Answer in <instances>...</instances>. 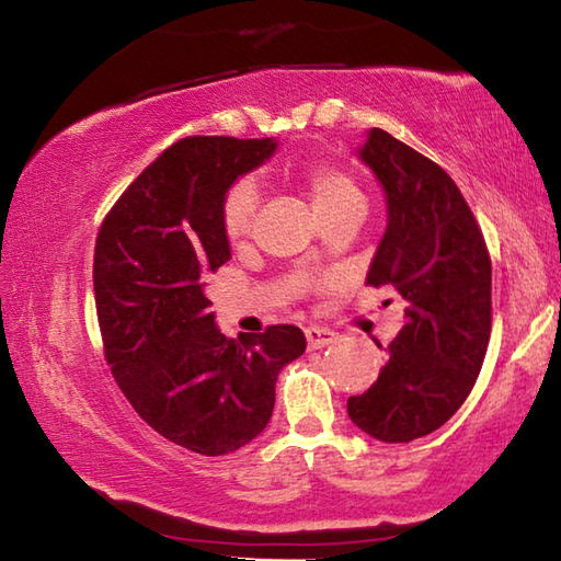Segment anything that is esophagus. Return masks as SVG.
Returning <instances> with one entry per match:
<instances>
[{"label": "esophagus", "mask_w": 561, "mask_h": 561, "mask_svg": "<svg viewBox=\"0 0 561 561\" xmlns=\"http://www.w3.org/2000/svg\"><path fill=\"white\" fill-rule=\"evenodd\" d=\"M335 341V333L329 329H319V325H309L307 329V343L309 348H325V345H331Z\"/></svg>", "instance_id": "obj_1"}]
</instances>
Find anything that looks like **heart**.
<instances>
[{
    "label": "heart",
    "instance_id": "obj_1",
    "mask_svg": "<svg viewBox=\"0 0 561 561\" xmlns=\"http://www.w3.org/2000/svg\"><path fill=\"white\" fill-rule=\"evenodd\" d=\"M307 191L319 218L353 206H365L358 183L345 174L343 169L335 167L311 169L307 174ZM254 213H257V188H254L252 181H238L226 193V198H222V228H226V236L230 240L245 238L252 228Z\"/></svg>",
    "mask_w": 561,
    "mask_h": 561
}]
</instances>
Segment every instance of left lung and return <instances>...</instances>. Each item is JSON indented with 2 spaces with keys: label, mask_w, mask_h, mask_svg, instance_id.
Segmentation results:
<instances>
[{
  "label": "left lung",
  "mask_w": 561,
  "mask_h": 561,
  "mask_svg": "<svg viewBox=\"0 0 561 561\" xmlns=\"http://www.w3.org/2000/svg\"><path fill=\"white\" fill-rule=\"evenodd\" d=\"M358 159L380 181L387 226L370 287L404 299V325L348 416L368 436L407 444L439 430L463 404L491 339V257L471 208L446 171L373 127ZM380 345V343H378Z\"/></svg>",
  "instance_id": "left-lung-1"
}]
</instances>
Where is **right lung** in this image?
<instances>
[{
    "instance_id": "add662e5",
    "label": "right lung",
    "mask_w": 561,
    "mask_h": 561,
    "mask_svg": "<svg viewBox=\"0 0 561 561\" xmlns=\"http://www.w3.org/2000/svg\"><path fill=\"white\" fill-rule=\"evenodd\" d=\"M277 139L188 137L122 193L95 242V307L112 375L151 430L203 456L262 434L297 325L226 339L203 277L230 260L222 198Z\"/></svg>"
}]
</instances>
